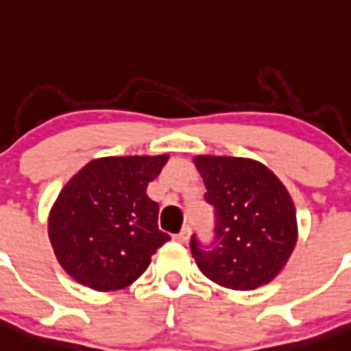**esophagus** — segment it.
I'll list each match as a JSON object with an SVG mask.
<instances>
[{"mask_svg": "<svg viewBox=\"0 0 351 351\" xmlns=\"http://www.w3.org/2000/svg\"><path fill=\"white\" fill-rule=\"evenodd\" d=\"M189 237H191V228L185 226L184 230L180 231L178 234H175V237H173V240H175V242H178V243H187Z\"/></svg>", "mask_w": 351, "mask_h": 351, "instance_id": "34e87169", "label": "esophagus"}]
</instances>
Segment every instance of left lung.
<instances>
[{"label":"left lung","mask_w":351,"mask_h":351,"mask_svg":"<svg viewBox=\"0 0 351 351\" xmlns=\"http://www.w3.org/2000/svg\"><path fill=\"white\" fill-rule=\"evenodd\" d=\"M194 164L215 212L213 242L191 239L199 270L230 289L270 282L297 243V212L281 180L251 158L197 155Z\"/></svg>","instance_id":"1"}]
</instances>
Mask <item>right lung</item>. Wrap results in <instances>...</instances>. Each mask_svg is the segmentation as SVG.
<instances>
[{
    "mask_svg": "<svg viewBox=\"0 0 351 351\" xmlns=\"http://www.w3.org/2000/svg\"><path fill=\"white\" fill-rule=\"evenodd\" d=\"M167 155L102 157L70 178L49 215V240L72 279L97 291L132 285L169 234L146 187Z\"/></svg>",
    "mask_w": 351,
    "mask_h": 351,
    "instance_id": "right-lung-1",
    "label": "right lung"
}]
</instances>
